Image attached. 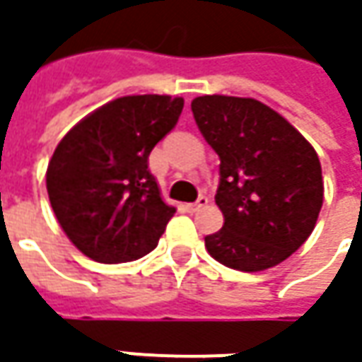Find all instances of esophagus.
Instances as JSON below:
<instances>
[{
  "instance_id": "esophagus-1",
  "label": "esophagus",
  "mask_w": 362,
  "mask_h": 362,
  "mask_svg": "<svg viewBox=\"0 0 362 362\" xmlns=\"http://www.w3.org/2000/svg\"><path fill=\"white\" fill-rule=\"evenodd\" d=\"M207 203H209V199H207L205 195H202V197H199L195 203H187V205H185V209H187L189 214H195V211H202L203 207H207Z\"/></svg>"
}]
</instances>
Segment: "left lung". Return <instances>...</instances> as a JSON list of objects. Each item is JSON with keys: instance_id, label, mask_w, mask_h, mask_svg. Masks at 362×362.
<instances>
[{"instance_id": "left-lung-1", "label": "left lung", "mask_w": 362, "mask_h": 362, "mask_svg": "<svg viewBox=\"0 0 362 362\" xmlns=\"http://www.w3.org/2000/svg\"><path fill=\"white\" fill-rule=\"evenodd\" d=\"M193 119L219 157L216 203L223 228L205 238L209 256L240 272L272 268L313 233L322 169L313 145L254 98L199 96Z\"/></svg>"}]
</instances>
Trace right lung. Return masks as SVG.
<instances>
[{
	"label": "right lung",
	"instance_id": "add662e5",
	"mask_svg": "<svg viewBox=\"0 0 362 362\" xmlns=\"http://www.w3.org/2000/svg\"><path fill=\"white\" fill-rule=\"evenodd\" d=\"M183 98L122 96L100 106L56 146L46 173L49 203L70 242L103 264L153 252L173 217L148 171V155L173 131Z\"/></svg>",
	"mask_w": 362,
	"mask_h": 362
}]
</instances>
